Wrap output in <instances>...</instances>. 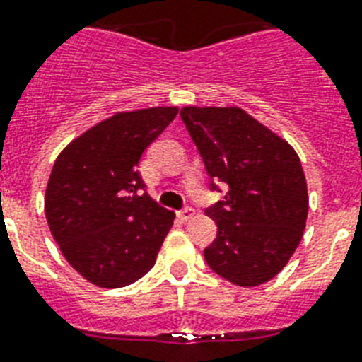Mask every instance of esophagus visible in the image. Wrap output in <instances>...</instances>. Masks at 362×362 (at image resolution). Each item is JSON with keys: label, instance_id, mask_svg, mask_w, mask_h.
Returning a JSON list of instances; mask_svg holds the SVG:
<instances>
[{"label": "esophagus", "instance_id": "1", "mask_svg": "<svg viewBox=\"0 0 362 362\" xmlns=\"http://www.w3.org/2000/svg\"><path fill=\"white\" fill-rule=\"evenodd\" d=\"M177 216H179V220H183V222H187V220H190V218L194 216V209L192 207L181 209V211H177Z\"/></svg>", "mask_w": 362, "mask_h": 362}]
</instances>
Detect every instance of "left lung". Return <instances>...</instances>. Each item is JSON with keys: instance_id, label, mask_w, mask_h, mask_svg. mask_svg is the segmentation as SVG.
I'll return each mask as SVG.
<instances>
[{"instance_id": "left-lung-1", "label": "left lung", "mask_w": 362, "mask_h": 362, "mask_svg": "<svg viewBox=\"0 0 362 362\" xmlns=\"http://www.w3.org/2000/svg\"><path fill=\"white\" fill-rule=\"evenodd\" d=\"M181 120L202 155L209 188L228 190L207 207L218 226L203 252L209 268L238 286L270 281L305 229L309 198L300 157L237 107H185Z\"/></svg>"}]
</instances>
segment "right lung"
<instances>
[{
	"mask_svg": "<svg viewBox=\"0 0 362 362\" xmlns=\"http://www.w3.org/2000/svg\"><path fill=\"white\" fill-rule=\"evenodd\" d=\"M175 115V107L118 112L81 134L53 164L47 226L70 267L101 288L146 276L172 228L174 213L149 198L139 166Z\"/></svg>",
	"mask_w": 362,
	"mask_h": 362,
	"instance_id": "obj_1",
	"label": "right lung"
}]
</instances>
